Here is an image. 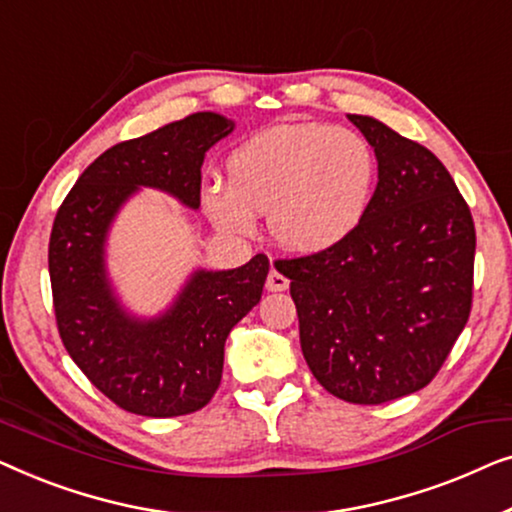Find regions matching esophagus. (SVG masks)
I'll list each match as a JSON object with an SVG mask.
<instances>
[{"mask_svg": "<svg viewBox=\"0 0 512 512\" xmlns=\"http://www.w3.org/2000/svg\"><path fill=\"white\" fill-rule=\"evenodd\" d=\"M287 287H290V280H287L283 273H280L276 266H273V269L269 271V278H266V290H269V292H283V290H287Z\"/></svg>", "mask_w": 512, "mask_h": 512, "instance_id": "obj_1", "label": "esophagus"}]
</instances>
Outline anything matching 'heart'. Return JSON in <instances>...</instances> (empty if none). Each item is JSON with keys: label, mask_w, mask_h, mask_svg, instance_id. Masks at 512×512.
<instances>
[{"label": "heart", "mask_w": 512, "mask_h": 512, "mask_svg": "<svg viewBox=\"0 0 512 512\" xmlns=\"http://www.w3.org/2000/svg\"><path fill=\"white\" fill-rule=\"evenodd\" d=\"M378 160L362 134L327 122L264 129L227 157V183L204 190L208 218L229 234H271L297 253H320L355 232L371 204Z\"/></svg>", "instance_id": "1"}]
</instances>
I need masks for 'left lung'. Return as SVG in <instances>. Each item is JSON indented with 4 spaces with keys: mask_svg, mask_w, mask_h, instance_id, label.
I'll use <instances>...</instances> for the list:
<instances>
[{
    "mask_svg": "<svg viewBox=\"0 0 512 512\" xmlns=\"http://www.w3.org/2000/svg\"><path fill=\"white\" fill-rule=\"evenodd\" d=\"M348 118L376 150L371 204L341 243L276 269L290 278L315 380L378 406L427 387L469 322L475 227L431 150L369 115Z\"/></svg>",
    "mask_w": 512,
    "mask_h": 512,
    "instance_id": "left-lung-1",
    "label": "left lung"
}]
</instances>
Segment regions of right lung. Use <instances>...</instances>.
I'll use <instances>...</instances> for the list:
<instances>
[{
    "mask_svg": "<svg viewBox=\"0 0 512 512\" xmlns=\"http://www.w3.org/2000/svg\"><path fill=\"white\" fill-rule=\"evenodd\" d=\"M232 129L218 113H194L115 143L57 208L48 243L57 331L78 369L127 413L178 417L204 408L220 387L229 331L262 299V253L232 271H197L155 320L129 318L104 269L106 232L129 194L157 187L199 208L206 150Z\"/></svg>",
    "mask_w": 512,
    "mask_h": 512,
    "instance_id": "right-lung-1",
    "label": "right lung"
}]
</instances>
